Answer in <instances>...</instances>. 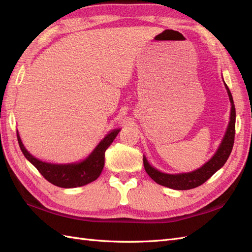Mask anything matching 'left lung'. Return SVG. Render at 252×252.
Returning a JSON list of instances; mask_svg holds the SVG:
<instances>
[{
  "mask_svg": "<svg viewBox=\"0 0 252 252\" xmlns=\"http://www.w3.org/2000/svg\"><path fill=\"white\" fill-rule=\"evenodd\" d=\"M226 89L229 100L231 102V112H230V122L228 125L227 131L225 133L224 139L220 143L217 154L212 157L210 161L206 163L203 167L195 171L188 173H180V174H168L163 173L157 170L154 167L150 166L147 162L146 158H143L145 170L148 173L149 177L158 184L172 188L175 190H188L195 187L201 186L209 178H211L220 168H222L226 161L229 158L234 143V134H235V107L233 104V98L231 93L227 85Z\"/></svg>",
  "mask_w": 252,
  "mask_h": 252,
  "instance_id": "1",
  "label": "left lung"
}]
</instances>
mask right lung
I'll use <instances>...</instances> for the list:
<instances>
[{
  "label": "right lung",
  "instance_id": "right-lung-1",
  "mask_svg": "<svg viewBox=\"0 0 252 252\" xmlns=\"http://www.w3.org/2000/svg\"><path fill=\"white\" fill-rule=\"evenodd\" d=\"M119 132V129H116L106 135L85 161L78 164L67 165L49 164L35 158L24 147L19 132H17V136L23 155L39 170L45 179L58 187L74 188L89 184L98 178L104 167L105 151L110 146Z\"/></svg>",
  "mask_w": 252,
  "mask_h": 252
}]
</instances>
